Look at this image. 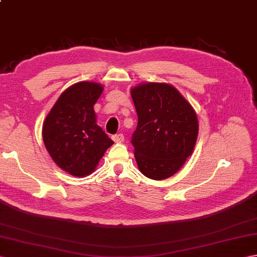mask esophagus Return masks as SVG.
I'll list each match as a JSON object with an SVG mask.
<instances>
[{
	"label": "esophagus",
	"instance_id": "esophagus-1",
	"mask_svg": "<svg viewBox=\"0 0 257 257\" xmlns=\"http://www.w3.org/2000/svg\"><path fill=\"white\" fill-rule=\"evenodd\" d=\"M112 140L114 141V143H117V144H121V143H123V141H124V137H123L122 134L114 135V136H112Z\"/></svg>",
	"mask_w": 257,
	"mask_h": 257
}]
</instances>
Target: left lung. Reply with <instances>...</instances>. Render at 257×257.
<instances>
[{
	"mask_svg": "<svg viewBox=\"0 0 257 257\" xmlns=\"http://www.w3.org/2000/svg\"><path fill=\"white\" fill-rule=\"evenodd\" d=\"M138 114L133 135L141 173L154 180L172 177L192 155L199 121L191 103L167 83H143L130 89Z\"/></svg>",
	"mask_w": 257,
	"mask_h": 257,
	"instance_id": "8db88e82",
	"label": "left lung"
}]
</instances>
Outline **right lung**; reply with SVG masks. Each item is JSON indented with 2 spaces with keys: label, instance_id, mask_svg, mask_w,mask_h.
Returning a JSON list of instances; mask_svg holds the SVG:
<instances>
[{
  "label": "right lung",
  "instance_id": "add662e5",
  "mask_svg": "<svg viewBox=\"0 0 257 257\" xmlns=\"http://www.w3.org/2000/svg\"><path fill=\"white\" fill-rule=\"evenodd\" d=\"M103 86L79 81L65 89L43 123V141L53 161L74 177H86L113 141L97 124L94 105Z\"/></svg>",
  "mask_w": 257,
  "mask_h": 257
}]
</instances>
